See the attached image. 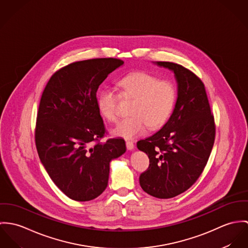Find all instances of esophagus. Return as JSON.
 Returning a JSON list of instances; mask_svg holds the SVG:
<instances>
[{"label":"esophagus","instance_id":"esophagus-1","mask_svg":"<svg viewBox=\"0 0 248 248\" xmlns=\"http://www.w3.org/2000/svg\"><path fill=\"white\" fill-rule=\"evenodd\" d=\"M125 144H126V148H127L128 150H132V149L134 148V143H133V141L127 140V141L125 142Z\"/></svg>","mask_w":248,"mask_h":248}]
</instances>
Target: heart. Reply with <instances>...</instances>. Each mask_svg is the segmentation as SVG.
I'll list each match as a JSON object with an SVG mask.
<instances>
[{"label": "heart", "mask_w": 248, "mask_h": 248, "mask_svg": "<svg viewBox=\"0 0 248 248\" xmlns=\"http://www.w3.org/2000/svg\"><path fill=\"white\" fill-rule=\"evenodd\" d=\"M123 93L135 102L130 114L132 117L121 122L114 129L119 137L131 140L143 134L147 127L156 129L169 119L177 100L175 84L168 80H160L145 71L128 73L120 80ZM120 96L112 87H105L97 96V107L108 122L118 121Z\"/></svg>", "instance_id": "heart-1"}]
</instances>
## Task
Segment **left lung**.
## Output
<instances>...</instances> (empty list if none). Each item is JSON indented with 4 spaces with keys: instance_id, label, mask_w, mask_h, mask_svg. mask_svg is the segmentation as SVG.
Wrapping results in <instances>:
<instances>
[{
    "instance_id": "1",
    "label": "left lung",
    "mask_w": 248,
    "mask_h": 248,
    "mask_svg": "<svg viewBox=\"0 0 248 248\" xmlns=\"http://www.w3.org/2000/svg\"><path fill=\"white\" fill-rule=\"evenodd\" d=\"M156 64L174 72L178 98L162 129L137 142L138 148L149 158L140 185L153 197L169 199L186 191L202 173L214 144L216 126L202 80L181 64Z\"/></svg>"
}]
</instances>
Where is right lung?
Instances as JSON below:
<instances>
[{
	"instance_id": "obj_1",
	"label": "right lung",
	"mask_w": 248,
	"mask_h": 248,
	"mask_svg": "<svg viewBox=\"0 0 248 248\" xmlns=\"http://www.w3.org/2000/svg\"><path fill=\"white\" fill-rule=\"evenodd\" d=\"M124 61L99 58L75 62L46 83L37 114L35 142L53 183L68 198L85 202L105 191L111 160L126 148L123 139L102 142L107 130L97 107V90Z\"/></svg>"
}]
</instances>
